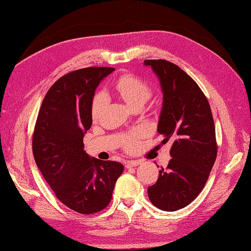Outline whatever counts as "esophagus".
<instances>
[{"label":"esophagus","instance_id":"34e87169","mask_svg":"<svg viewBox=\"0 0 251 251\" xmlns=\"http://www.w3.org/2000/svg\"><path fill=\"white\" fill-rule=\"evenodd\" d=\"M141 162L140 161H126V168H131V167H135L137 165H139Z\"/></svg>","mask_w":251,"mask_h":251}]
</instances>
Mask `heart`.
I'll use <instances>...</instances> for the list:
<instances>
[{
  "instance_id": "obj_1",
  "label": "heart",
  "mask_w": 251,
  "mask_h": 251,
  "mask_svg": "<svg viewBox=\"0 0 251 251\" xmlns=\"http://www.w3.org/2000/svg\"><path fill=\"white\" fill-rule=\"evenodd\" d=\"M116 90L129 106H136L138 103H141L148 100L151 94V89L150 85L143 81L141 77L135 75H127L120 77L116 83ZM109 102V98L106 92L100 91L96 94V97L92 101V116L94 118L100 117L105 110ZM142 135V131L136 129L129 133L126 140V149L128 151H133L138 144V138Z\"/></svg>"
}]
</instances>
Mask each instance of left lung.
<instances>
[{
	"mask_svg": "<svg viewBox=\"0 0 251 251\" xmlns=\"http://www.w3.org/2000/svg\"><path fill=\"white\" fill-rule=\"evenodd\" d=\"M157 74L163 91L158 133L172 140L171 160L149 187L151 203L174 212L191 203L201 192L217 157L214 119L208 99L183 70L167 60H145Z\"/></svg>",
	"mask_w": 251,
	"mask_h": 251,
	"instance_id": "obj_1",
	"label": "left lung"
}]
</instances>
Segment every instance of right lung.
Returning a JSON list of instances; mask_svg holds the SVG:
<instances>
[{
  "instance_id": "1",
  "label": "right lung",
  "mask_w": 251,
  "mask_h": 251,
  "mask_svg": "<svg viewBox=\"0 0 251 251\" xmlns=\"http://www.w3.org/2000/svg\"><path fill=\"white\" fill-rule=\"evenodd\" d=\"M113 67H86L58 79L47 92L34 127L36 165L56 197L84 215L107 208L124 165L90 158L83 137L92 125L91 107L100 82Z\"/></svg>"
}]
</instances>
